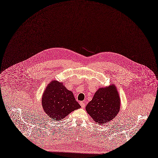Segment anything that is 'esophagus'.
<instances>
[{"label": "esophagus", "instance_id": "esophagus-1", "mask_svg": "<svg viewBox=\"0 0 158 158\" xmlns=\"http://www.w3.org/2000/svg\"><path fill=\"white\" fill-rule=\"evenodd\" d=\"M80 105H81V108H85V105H86V104H85V103H84L83 102H80Z\"/></svg>", "mask_w": 158, "mask_h": 158}]
</instances>
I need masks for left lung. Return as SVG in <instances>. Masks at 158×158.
Masks as SVG:
<instances>
[{"mask_svg":"<svg viewBox=\"0 0 158 158\" xmlns=\"http://www.w3.org/2000/svg\"><path fill=\"white\" fill-rule=\"evenodd\" d=\"M120 98L114 85L99 88L86 106L87 113L96 123L109 122L119 113Z\"/></svg>","mask_w":158,"mask_h":158,"instance_id":"left-lung-1","label":"left lung"}]
</instances>
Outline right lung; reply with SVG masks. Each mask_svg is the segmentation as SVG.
<instances>
[{
    "mask_svg": "<svg viewBox=\"0 0 158 158\" xmlns=\"http://www.w3.org/2000/svg\"><path fill=\"white\" fill-rule=\"evenodd\" d=\"M42 98L44 112L53 121H60L81 107L72 92L62 83L56 80H53L47 85Z\"/></svg>",
    "mask_w": 158,
    "mask_h": 158,
    "instance_id": "obj_1",
    "label": "right lung"
}]
</instances>
